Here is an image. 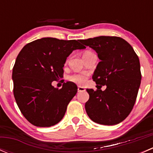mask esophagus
Instances as JSON below:
<instances>
[{
    "instance_id": "esophagus-1",
    "label": "esophagus",
    "mask_w": 153,
    "mask_h": 153,
    "mask_svg": "<svg viewBox=\"0 0 153 153\" xmlns=\"http://www.w3.org/2000/svg\"><path fill=\"white\" fill-rule=\"evenodd\" d=\"M84 91H85V89H84L83 86H78V92H84Z\"/></svg>"
}]
</instances>
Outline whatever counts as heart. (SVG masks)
Listing matches in <instances>:
<instances>
[{
	"label": "heart",
	"instance_id": "obj_1",
	"mask_svg": "<svg viewBox=\"0 0 153 153\" xmlns=\"http://www.w3.org/2000/svg\"><path fill=\"white\" fill-rule=\"evenodd\" d=\"M90 52H84V55H85L86 53H89ZM86 79H87V74L86 73H77L72 75L71 76H69V80L72 82L75 83L77 84H79V85H83L86 83Z\"/></svg>",
	"mask_w": 153,
	"mask_h": 153
}]
</instances>
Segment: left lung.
Returning <instances> with one entry per match:
<instances>
[{"label":"left lung","mask_w":153,"mask_h":153,"mask_svg":"<svg viewBox=\"0 0 153 153\" xmlns=\"http://www.w3.org/2000/svg\"><path fill=\"white\" fill-rule=\"evenodd\" d=\"M80 42L95 50L101 60L92 75L97 89H86L89 95L86 113L97 124H119L136 101L141 80L139 58L132 46L120 37L99 36ZM104 85L107 88L102 91Z\"/></svg>","instance_id":"left-lung-1"}]
</instances>
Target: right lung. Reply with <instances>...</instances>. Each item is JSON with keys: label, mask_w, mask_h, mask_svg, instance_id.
Instances as JSON below:
<instances>
[{"label": "right lung", "mask_w": 153, "mask_h": 153, "mask_svg": "<svg viewBox=\"0 0 153 153\" xmlns=\"http://www.w3.org/2000/svg\"><path fill=\"white\" fill-rule=\"evenodd\" d=\"M78 41L43 38L27 44L18 54L12 70L14 96L21 113L34 126L58 124L76 95L74 83H64L59 89L52 82L62 78L72 51L86 48Z\"/></svg>", "instance_id": "add662e5"}]
</instances>
